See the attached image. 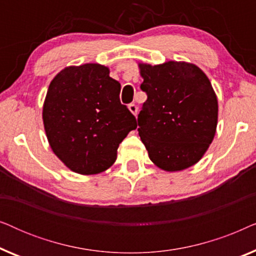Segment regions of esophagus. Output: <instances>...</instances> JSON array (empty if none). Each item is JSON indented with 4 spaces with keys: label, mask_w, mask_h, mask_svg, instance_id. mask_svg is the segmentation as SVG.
<instances>
[{
    "label": "esophagus",
    "mask_w": 256,
    "mask_h": 256,
    "mask_svg": "<svg viewBox=\"0 0 256 256\" xmlns=\"http://www.w3.org/2000/svg\"><path fill=\"white\" fill-rule=\"evenodd\" d=\"M128 108H129V110H130L132 113L134 114V115L138 114V106H136L135 104H128Z\"/></svg>",
    "instance_id": "34e87169"
}]
</instances>
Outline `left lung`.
<instances>
[{
	"label": "left lung",
	"instance_id": "8db88e82",
	"mask_svg": "<svg viewBox=\"0 0 256 256\" xmlns=\"http://www.w3.org/2000/svg\"><path fill=\"white\" fill-rule=\"evenodd\" d=\"M146 100L140 112L138 135L149 158L166 171L190 168L216 134L218 101L204 72L188 62L140 64Z\"/></svg>",
	"mask_w": 256,
	"mask_h": 256
}]
</instances>
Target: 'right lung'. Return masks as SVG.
I'll use <instances>...</instances> for the list:
<instances>
[{
    "mask_svg": "<svg viewBox=\"0 0 256 256\" xmlns=\"http://www.w3.org/2000/svg\"><path fill=\"white\" fill-rule=\"evenodd\" d=\"M120 90V82L99 64L70 66L51 82L44 128L51 149L68 169L93 174L115 162L120 143L138 127Z\"/></svg>",
    "mask_w": 256,
    "mask_h": 256,
    "instance_id": "right-lung-1",
    "label": "right lung"
}]
</instances>
